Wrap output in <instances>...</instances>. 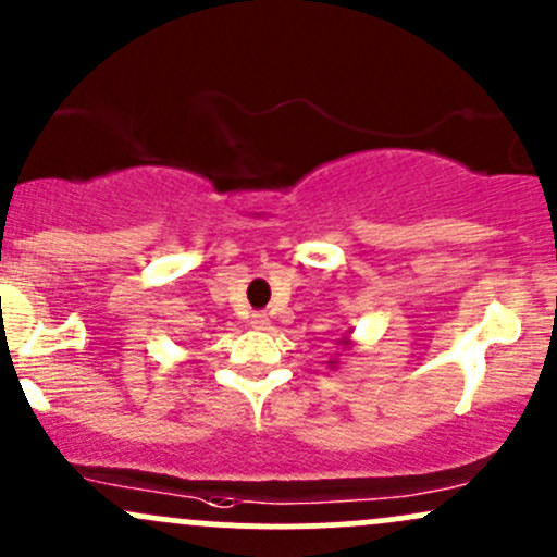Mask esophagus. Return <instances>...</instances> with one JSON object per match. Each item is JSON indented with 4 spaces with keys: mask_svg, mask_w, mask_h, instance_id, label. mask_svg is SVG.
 I'll return each mask as SVG.
<instances>
[{
    "mask_svg": "<svg viewBox=\"0 0 557 557\" xmlns=\"http://www.w3.org/2000/svg\"><path fill=\"white\" fill-rule=\"evenodd\" d=\"M248 325L253 330H267L269 327V317L267 314H250Z\"/></svg>",
    "mask_w": 557,
    "mask_h": 557,
    "instance_id": "esophagus-1",
    "label": "esophagus"
}]
</instances>
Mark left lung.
Masks as SVG:
<instances>
[{
	"mask_svg": "<svg viewBox=\"0 0 557 557\" xmlns=\"http://www.w3.org/2000/svg\"><path fill=\"white\" fill-rule=\"evenodd\" d=\"M348 333H351V330H348ZM335 344H338V346H344V348H351V338H348V335H344V338H341V341H335ZM330 368H335V359H330Z\"/></svg>",
	"mask_w": 557,
	"mask_h": 557,
	"instance_id": "8db88e82",
	"label": "left lung"
}]
</instances>
